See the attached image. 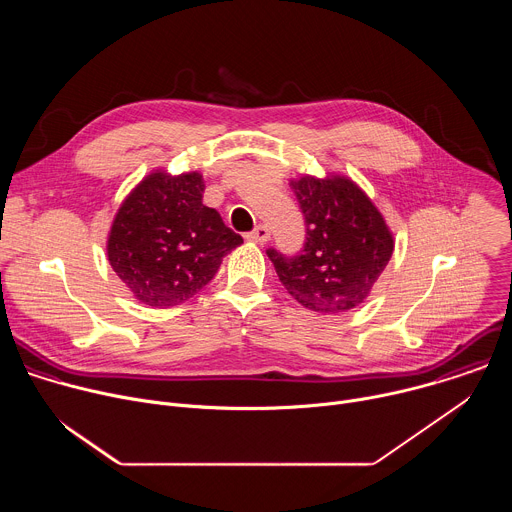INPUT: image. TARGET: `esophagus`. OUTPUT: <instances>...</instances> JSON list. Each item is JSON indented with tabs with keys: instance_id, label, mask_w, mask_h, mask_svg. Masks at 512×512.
Instances as JSON below:
<instances>
[{
	"instance_id": "esophagus-1",
	"label": "esophagus",
	"mask_w": 512,
	"mask_h": 512,
	"mask_svg": "<svg viewBox=\"0 0 512 512\" xmlns=\"http://www.w3.org/2000/svg\"><path fill=\"white\" fill-rule=\"evenodd\" d=\"M247 241H251V243H259V245H263V243H267L269 241V231H267V227H255V231H251L249 235H247Z\"/></svg>"
}]
</instances>
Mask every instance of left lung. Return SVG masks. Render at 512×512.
I'll return each instance as SVG.
<instances>
[{
    "label": "left lung",
    "instance_id": "obj_1",
    "mask_svg": "<svg viewBox=\"0 0 512 512\" xmlns=\"http://www.w3.org/2000/svg\"><path fill=\"white\" fill-rule=\"evenodd\" d=\"M289 186L306 216V245L296 257L267 251L279 281L312 312L342 314L360 306L395 249L383 212L344 174H302Z\"/></svg>",
    "mask_w": 512,
    "mask_h": 512
}]
</instances>
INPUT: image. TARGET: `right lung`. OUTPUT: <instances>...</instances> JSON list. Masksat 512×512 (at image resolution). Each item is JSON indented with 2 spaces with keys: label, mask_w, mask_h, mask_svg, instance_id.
Masks as SVG:
<instances>
[{
  "label": "right lung",
  "mask_w": 512,
  "mask_h": 512,
  "mask_svg": "<svg viewBox=\"0 0 512 512\" xmlns=\"http://www.w3.org/2000/svg\"><path fill=\"white\" fill-rule=\"evenodd\" d=\"M198 170L143 176L117 208L107 235V259L131 296L152 308L190 300L214 277L243 239L221 214L202 204Z\"/></svg>",
  "instance_id": "obj_1"
}]
</instances>
